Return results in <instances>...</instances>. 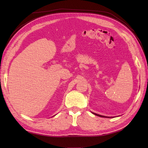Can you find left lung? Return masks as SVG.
Wrapping results in <instances>:
<instances>
[{
    "label": "left lung",
    "mask_w": 148,
    "mask_h": 148,
    "mask_svg": "<svg viewBox=\"0 0 148 148\" xmlns=\"http://www.w3.org/2000/svg\"><path fill=\"white\" fill-rule=\"evenodd\" d=\"M93 114H95L96 116H100V117H104V118H111V117H109V116H102V115H100V114H97V113H95V112H92Z\"/></svg>",
    "instance_id": "left-lung-1"
}]
</instances>
